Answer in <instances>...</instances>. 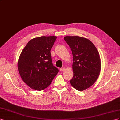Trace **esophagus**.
Masks as SVG:
<instances>
[{
    "instance_id": "obj_1",
    "label": "esophagus",
    "mask_w": 120,
    "mask_h": 120,
    "mask_svg": "<svg viewBox=\"0 0 120 120\" xmlns=\"http://www.w3.org/2000/svg\"><path fill=\"white\" fill-rule=\"evenodd\" d=\"M65 68H64V67L61 68L60 69V71H64L65 70Z\"/></svg>"
}]
</instances>
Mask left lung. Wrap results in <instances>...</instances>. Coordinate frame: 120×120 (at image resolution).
<instances>
[{"mask_svg":"<svg viewBox=\"0 0 120 120\" xmlns=\"http://www.w3.org/2000/svg\"><path fill=\"white\" fill-rule=\"evenodd\" d=\"M64 40L73 55V78L70 84L78 91H83L93 85L100 75V55L90 40L78 36H66Z\"/></svg>","mask_w":120,"mask_h":120,"instance_id":"left-lung-1","label":"left lung"}]
</instances>
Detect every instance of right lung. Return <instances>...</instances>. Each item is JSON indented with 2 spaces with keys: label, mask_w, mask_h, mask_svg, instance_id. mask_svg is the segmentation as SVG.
<instances>
[{
  "label": "right lung",
  "mask_w": 120,
  "mask_h": 120,
  "mask_svg": "<svg viewBox=\"0 0 120 120\" xmlns=\"http://www.w3.org/2000/svg\"><path fill=\"white\" fill-rule=\"evenodd\" d=\"M57 37L42 36L30 40L18 61L22 79L29 87L41 91L48 87L59 70L52 63L51 55Z\"/></svg>",
  "instance_id": "add662e5"
}]
</instances>
